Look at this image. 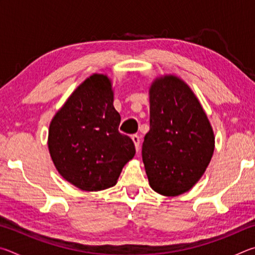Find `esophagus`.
<instances>
[{
  "label": "esophagus",
  "mask_w": 255,
  "mask_h": 255,
  "mask_svg": "<svg viewBox=\"0 0 255 255\" xmlns=\"http://www.w3.org/2000/svg\"><path fill=\"white\" fill-rule=\"evenodd\" d=\"M131 139L133 141V144H135L136 149L137 150L139 149V145H140V138H139V136H138V135H132L131 136Z\"/></svg>",
  "instance_id": "esophagus-1"
}]
</instances>
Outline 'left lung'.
Listing matches in <instances>:
<instances>
[{
	"mask_svg": "<svg viewBox=\"0 0 255 255\" xmlns=\"http://www.w3.org/2000/svg\"><path fill=\"white\" fill-rule=\"evenodd\" d=\"M149 131L141 148L149 184L163 196H179L204 174L215 137L193 92L173 75L154 82L149 91Z\"/></svg>",
	"mask_w": 255,
	"mask_h": 255,
	"instance_id": "1",
	"label": "left lung"
}]
</instances>
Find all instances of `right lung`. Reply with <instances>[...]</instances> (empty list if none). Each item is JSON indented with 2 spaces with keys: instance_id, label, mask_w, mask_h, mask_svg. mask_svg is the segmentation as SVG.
Returning <instances> with one entry per match:
<instances>
[{
  "instance_id": "right-lung-1",
  "label": "right lung",
  "mask_w": 255,
  "mask_h": 255,
  "mask_svg": "<svg viewBox=\"0 0 255 255\" xmlns=\"http://www.w3.org/2000/svg\"><path fill=\"white\" fill-rule=\"evenodd\" d=\"M119 124L110 80L90 76L50 123L48 147L59 174L85 191L114 187L136 153L131 138L119 132Z\"/></svg>"
}]
</instances>
